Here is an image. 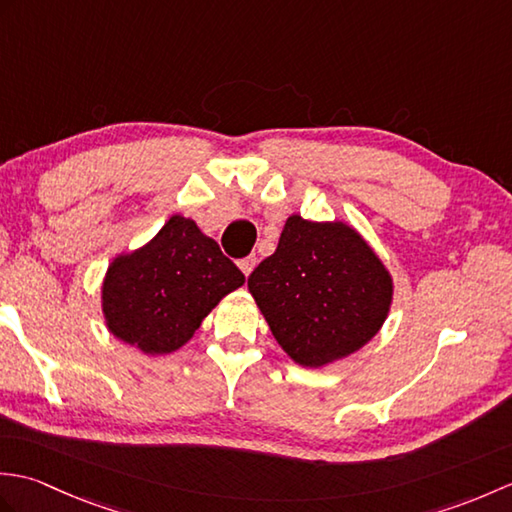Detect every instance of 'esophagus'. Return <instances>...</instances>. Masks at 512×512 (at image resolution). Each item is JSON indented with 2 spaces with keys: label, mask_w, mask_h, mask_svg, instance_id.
I'll return each mask as SVG.
<instances>
[{
  "label": "esophagus",
  "mask_w": 512,
  "mask_h": 512,
  "mask_svg": "<svg viewBox=\"0 0 512 512\" xmlns=\"http://www.w3.org/2000/svg\"><path fill=\"white\" fill-rule=\"evenodd\" d=\"M255 266H257V257H255V255H248V257H244V259H239V268H242V273H244L246 277H248L250 273H253Z\"/></svg>",
  "instance_id": "obj_1"
}]
</instances>
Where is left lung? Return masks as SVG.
<instances>
[{
	"mask_svg": "<svg viewBox=\"0 0 512 512\" xmlns=\"http://www.w3.org/2000/svg\"><path fill=\"white\" fill-rule=\"evenodd\" d=\"M248 290L281 350L312 369L365 347L394 301L391 273L352 224L297 213L248 277Z\"/></svg>",
	"mask_w": 512,
	"mask_h": 512,
	"instance_id": "1",
	"label": "left lung"
}]
</instances>
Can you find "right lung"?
<instances>
[{"label": "right lung", "instance_id": "obj_1", "mask_svg": "<svg viewBox=\"0 0 512 512\" xmlns=\"http://www.w3.org/2000/svg\"><path fill=\"white\" fill-rule=\"evenodd\" d=\"M244 275L191 217L171 215L136 250L116 255L101 286L107 330L147 356L187 345Z\"/></svg>", "mask_w": 512, "mask_h": 512}]
</instances>
